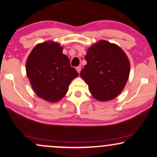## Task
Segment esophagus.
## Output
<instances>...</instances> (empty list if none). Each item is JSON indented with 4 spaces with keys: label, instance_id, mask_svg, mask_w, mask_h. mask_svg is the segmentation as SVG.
<instances>
[{
    "label": "esophagus",
    "instance_id": "34e87169",
    "mask_svg": "<svg viewBox=\"0 0 157 157\" xmlns=\"http://www.w3.org/2000/svg\"><path fill=\"white\" fill-rule=\"evenodd\" d=\"M76 70L77 71V72L80 73V71H81V67H80V66L77 67H76Z\"/></svg>",
    "mask_w": 157,
    "mask_h": 157
}]
</instances>
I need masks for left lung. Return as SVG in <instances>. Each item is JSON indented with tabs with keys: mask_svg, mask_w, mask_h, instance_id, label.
<instances>
[{
	"mask_svg": "<svg viewBox=\"0 0 157 157\" xmlns=\"http://www.w3.org/2000/svg\"><path fill=\"white\" fill-rule=\"evenodd\" d=\"M87 64L80 76L88 85L94 98L108 101L116 98L126 85L130 62L118 45L100 40L89 48L85 57Z\"/></svg>",
	"mask_w": 157,
	"mask_h": 157,
	"instance_id": "1",
	"label": "left lung"
}]
</instances>
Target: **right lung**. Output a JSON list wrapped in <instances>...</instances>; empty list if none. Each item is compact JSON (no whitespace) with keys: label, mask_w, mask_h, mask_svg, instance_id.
<instances>
[{"label":"right lung","mask_w":157,"mask_h":157,"mask_svg":"<svg viewBox=\"0 0 157 157\" xmlns=\"http://www.w3.org/2000/svg\"><path fill=\"white\" fill-rule=\"evenodd\" d=\"M62 49L59 43L46 41L33 48L26 60L27 77L33 92L51 103L61 100L72 80L78 76Z\"/></svg>","instance_id":"right-lung-1"}]
</instances>
